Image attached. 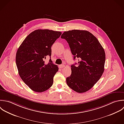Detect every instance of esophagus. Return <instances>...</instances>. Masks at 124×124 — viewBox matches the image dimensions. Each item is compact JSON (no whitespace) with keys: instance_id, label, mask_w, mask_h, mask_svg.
Segmentation results:
<instances>
[{"instance_id":"1","label":"esophagus","mask_w":124,"mask_h":124,"mask_svg":"<svg viewBox=\"0 0 124 124\" xmlns=\"http://www.w3.org/2000/svg\"><path fill=\"white\" fill-rule=\"evenodd\" d=\"M65 67V65H60L59 66V68H60V69H62V68H64Z\"/></svg>"}]
</instances>
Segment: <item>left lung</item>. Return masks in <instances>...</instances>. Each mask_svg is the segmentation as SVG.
Here are the masks:
<instances>
[{"instance_id": "obj_1", "label": "left lung", "mask_w": 124, "mask_h": 124, "mask_svg": "<svg viewBox=\"0 0 124 124\" xmlns=\"http://www.w3.org/2000/svg\"><path fill=\"white\" fill-rule=\"evenodd\" d=\"M61 38L69 43L73 59L78 64L71 66V75L66 79L68 85L79 93L90 89L101 77L104 70L105 53L98 39L86 30L65 31Z\"/></svg>"}]
</instances>
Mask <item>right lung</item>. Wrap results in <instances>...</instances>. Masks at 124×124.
I'll list each match as a JSON object with an SVG mask.
<instances>
[{
    "mask_svg": "<svg viewBox=\"0 0 124 124\" xmlns=\"http://www.w3.org/2000/svg\"><path fill=\"white\" fill-rule=\"evenodd\" d=\"M62 33L49 29H38L30 33L17 50L16 64L23 82L33 91L42 92L50 88L58 70L51 58V47Z\"/></svg>",
    "mask_w": 124,
    "mask_h": 124,
    "instance_id": "add662e5",
    "label": "right lung"
}]
</instances>
